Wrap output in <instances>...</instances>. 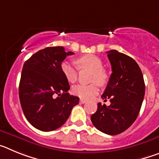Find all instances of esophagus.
Returning a JSON list of instances; mask_svg holds the SVG:
<instances>
[{
	"instance_id": "1",
	"label": "esophagus",
	"mask_w": 159,
	"mask_h": 159,
	"mask_svg": "<svg viewBox=\"0 0 159 159\" xmlns=\"http://www.w3.org/2000/svg\"><path fill=\"white\" fill-rule=\"evenodd\" d=\"M80 103H85V102H86V100L80 99Z\"/></svg>"
}]
</instances>
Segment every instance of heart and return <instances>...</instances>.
Listing matches in <instances>:
<instances>
[{
	"label": "heart",
	"mask_w": 159,
	"mask_h": 159,
	"mask_svg": "<svg viewBox=\"0 0 159 159\" xmlns=\"http://www.w3.org/2000/svg\"><path fill=\"white\" fill-rule=\"evenodd\" d=\"M80 69H88L92 71L88 85L80 84L73 87L72 93L82 99H91L99 92V85H104L107 82L108 75L106 70L102 67V61L99 57L92 54L84 55L75 60ZM61 71L65 79L69 83H75L78 78L77 68L71 63L64 61L60 65Z\"/></svg>",
	"instance_id": "b5f03b06"
}]
</instances>
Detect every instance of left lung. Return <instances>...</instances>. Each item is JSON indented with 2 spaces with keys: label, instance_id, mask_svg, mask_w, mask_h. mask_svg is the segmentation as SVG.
I'll list each match as a JSON object with an SVG mask.
<instances>
[{
  "label": "left lung",
  "instance_id": "8db88e82",
  "mask_svg": "<svg viewBox=\"0 0 159 159\" xmlns=\"http://www.w3.org/2000/svg\"><path fill=\"white\" fill-rule=\"evenodd\" d=\"M112 73L102 99H110V106L98 103L91 116L93 125L102 133L119 134L133 124L141 109L145 84L139 66L134 59L116 50L107 52Z\"/></svg>",
  "mask_w": 159,
  "mask_h": 159
}]
</instances>
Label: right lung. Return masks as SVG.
Wrapping results in <instances>:
<instances>
[{
	"mask_svg": "<svg viewBox=\"0 0 159 159\" xmlns=\"http://www.w3.org/2000/svg\"><path fill=\"white\" fill-rule=\"evenodd\" d=\"M74 53L62 46L45 48L24 64L19 85L22 110L28 121L42 131H52L64 124L79 97L68 93V81L60 65Z\"/></svg>",
	"mask_w": 159,
	"mask_h": 159,
	"instance_id": "1",
	"label": "right lung"
}]
</instances>
